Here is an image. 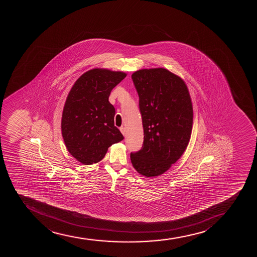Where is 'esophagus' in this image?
Returning <instances> with one entry per match:
<instances>
[{
	"label": "esophagus",
	"mask_w": 257,
	"mask_h": 257,
	"mask_svg": "<svg viewBox=\"0 0 257 257\" xmlns=\"http://www.w3.org/2000/svg\"><path fill=\"white\" fill-rule=\"evenodd\" d=\"M120 131H121V134L123 135L124 136H125V135H126V128L122 126V127H120Z\"/></svg>",
	"instance_id": "obj_1"
}]
</instances>
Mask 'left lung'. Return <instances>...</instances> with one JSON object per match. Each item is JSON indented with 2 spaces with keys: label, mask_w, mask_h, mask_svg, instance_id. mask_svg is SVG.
<instances>
[{
  "label": "left lung",
  "mask_w": 257,
  "mask_h": 257,
  "mask_svg": "<svg viewBox=\"0 0 257 257\" xmlns=\"http://www.w3.org/2000/svg\"><path fill=\"white\" fill-rule=\"evenodd\" d=\"M132 80L139 95L144 142L130 160L140 174L157 177L186 150L193 125L191 98L185 82L165 68L136 71Z\"/></svg>",
  "instance_id": "8db88e82"
}]
</instances>
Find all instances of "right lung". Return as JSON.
Returning <instances> with one entry per match:
<instances>
[{
    "instance_id": "right-lung-1",
    "label": "right lung",
    "mask_w": 257,
    "mask_h": 257,
    "mask_svg": "<svg viewBox=\"0 0 257 257\" xmlns=\"http://www.w3.org/2000/svg\"><path fill=\"white\" fill-rule=\"evenodd\" d=\"M127 74L93 68L75 81L66 99L62 135L69 154L83 165L99 162L111 145L123 140L114 125L109 94Z\"/></svg>"
}]
</instances>
